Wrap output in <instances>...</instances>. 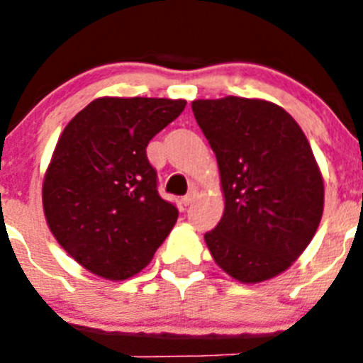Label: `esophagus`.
I'll return each mask as SVG.
<instances>
[{"mask_svg": "<svg viewBox=\"0 0 363 363\" xmlns=\"http://www.w3.org/2000/svg\"><path fill=\"white\" fill-rule=\"evenodd\" d=\"M196 196H197V190H194V189H192V190H190L189 194H186L185 197H183V199H182V203L185 204V206H189V204L192 203L194 199H196Z\"/></svg>", "mask_w": 363, "mask_h": 363, "instance_id": "34e87169", "label": "esophagus"}]
</instances>
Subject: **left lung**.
Here are the masks:
<instances>
[{"label":"left lung","mask_w":363,"mask_h":363,"mask_svg":"<svg viewBox=\"0 0 363 363\" xmlns=\"http://www.w3.org/2000/svg\"><path fill=\"white\" fill-rule=\"evenodd\" d=\"M192 111L225 199L204 242L233 279L268 281L298 259L321 222L325 186L311 145L291 114L267 100H194Z\"/></svg>","instance_id":"8db88e82"}]
</instances>
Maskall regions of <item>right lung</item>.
<instances>
[{
	"label": "right lung",
	"instance_id": "1",
	"mask_svg": "<svg viewBox=\"0 0 363 363\" xmlns=\"http://www.w3.org/2000/svg\"><path fill=\"white\" fill-rule=\"evenodd\" d=\"M185 100L102 96L60 135L42 185L45 220L81 267L125 281L152 261L178 210L157 190L148 143L185 109Z\"/></svg>",
	"mask_w": 363,
	"mask_h": 363
}]
</instances>
